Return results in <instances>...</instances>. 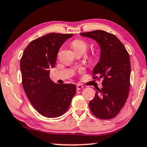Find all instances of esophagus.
I'll list each match as a JSON object with an SVG mask.
<instances>
[{
	"mask_svg": "<svg viewBox=\"0 0 147 147\" xmlns=\"http://www.w3.org/2000/svg\"><path fill=\"white\" fill-rule=\"evenodd\" d=\"M83 87H84V86H83V85H81V84H77V90H81V88H83Z\"/></svg>",
	"mask_w": 147,
	"mask_h": 147,
	"instance_id": "obj_1",
	"label": "esophagus"
}]
</instances>
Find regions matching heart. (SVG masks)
I'll use <instances>...</instances> for the list:
<instances>
[{
    "mask_svg": "<svg viewBox=\"0 0 147 147\" xmlns=\"http://www.w3.org/2000/svg\"><path fill=\"white\" fill-rule=\"evenodd\" d=\"M71 46L75 52L76 51H84L85 52L88 47L87 42L83 40H80V39H77V40L72 41Z\"/></svg>",
    "mask_w": 147,
    "mask_h": 147,
    "instance_id": "b5f03b06",
    "label": "heart"
}]
</instances>
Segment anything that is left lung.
Here are the masks:
<instances>
[{"label": "left lung", "mask_w": 147, "mask_h": 147, "mask_svg": "<svg viewBox=\"0 0 147 147\" xmlns=\"http://www.w3.org/2000/svg\"><path fill=\"white\" fill-rule=\"evenodd\" d=\"M94 40L100 48V60L93 70L92 78L102 79L101 89L89 102L90 109L100 119H111L119 113L128 98L130 88L129 55L116 35L102 30L81 33Z\"/></svg>", "instance_id": "left-lung-1"}]
</instances>
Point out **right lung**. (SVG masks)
Returning <instances> with one entry per match:
<instances>
[{"mask_svg": "<svg viewBox=\"0 0 147 147\" xmlns=\"http://www.w3.org/2000/svg\"><path fill=\"white\" fill-rule=\"evenodd\" d=\"M72 35L51 33L35 39L26 47L21 57L24 90L35 110L45 117L63 115L75 94V85L55 84L49 77L60 47Z\"/></svg>", "mask_w": 147, "mask_h": 147, "instance_id": "obj_1", "label": "right lung"}]
</instances>
